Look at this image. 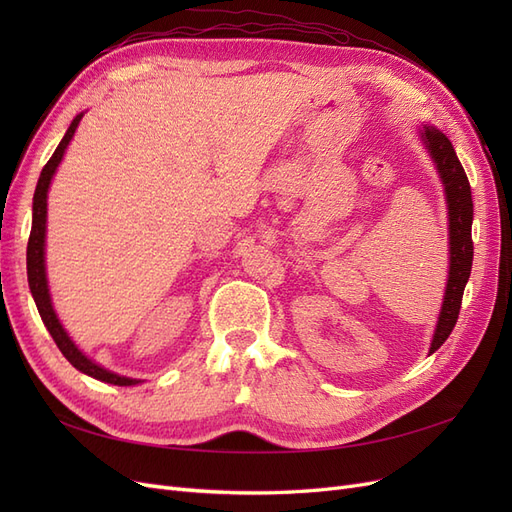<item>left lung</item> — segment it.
<instances>
[{
  "instance_id": "left-lung-1",
  "label": "left lung",
  "mask_w": 512,
  "mask_h": 512,
  "mask_svg": "<svg viewBox=\"0 0 512 512\" xmlns=\"http://www.w3.org/2000/svg\"><path fill=\"white\" fill-rule=\"evenodd\" d=\"M423 141L431 153L433 162L438 166V173L444 183L446 203H448V226H451V271H448V284L444 292V303L438 320L436 335L429 352H436L455 329L463 290H466L468 277L472 271L474 243H472V190L466 170H463L457 153L448 141L446 134L433 126L423 128Z\"/></svg>"
}]
</instances>
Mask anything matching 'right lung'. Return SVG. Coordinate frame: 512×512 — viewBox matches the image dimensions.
<instances>
[{
    "mask_svg": "<svg viewBox=\"0 0 512 512\" xmlns=\"http://www.w3.org/2000/svg\"><path fill=\"white\" fill-rule=\"evenodd\" d=\"M83 115L74 117V121L70 123V128L66 132V136L61 138V143L57 145L55 153L51 156V160L44 164L38 185H36V194H34V220H32V232H29V241H27V280H29V290L34 294V301L38 312L42 316L44 327L49 329L51 337L55 339L57 348L61 350V354L79 369L83 374L108 382V384H117V386H132L138 380L132 378H123L113 374V371H106L104 367L96 365L94 361H89L87 356L72 344V339L68 337V333L61 327V322L57 320L53 305H51V297H49V286H46V273H44V230H46V192H49L51 179L55 175V168L59 166L61 158H64V151L70 143V138L74 136L76 126H79Z\"/></svg>",
    "mask_w": 512,
    "mask_h": 512,
    "instance_id": "obj_1",
    "label": "right lung"
}]
</instances>
